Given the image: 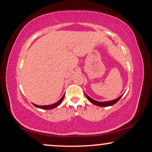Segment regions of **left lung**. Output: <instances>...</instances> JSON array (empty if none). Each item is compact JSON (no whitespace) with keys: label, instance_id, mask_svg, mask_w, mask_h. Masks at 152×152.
Wrapping results in <instances>:
<instances>
[{"label":"left lung","instance_id":"left-lung-1","mask_svg":"<svg viewBox=\"0 0 152 152\" xmlns=\"http://www.w3.org/2000/svg\"><path fill=\"white\" fill-rule=\"evenodd\" d=\"M84 94H85V95H86V98L88 99L89 101H90V102H91V103L93 104H95V105L99 106V107H109V106H112V105L115 104L116 102H118L120 100V99L121 98V97L122 96V95H120L119 97H118V98H116V99H113V100H111V101L98 102V101L94 100V99H93L92 98H91V97H89L88 95H87L85 93H84Z\"/></svg>","mask_w":152,"mask_h":152}]
</instances>
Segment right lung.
I'll return each mask as SVG.
<instances>
[{
	"mask_svg": "<svg viewBox=\"0 0 152 152\" xmlns=\"http://www.w3.org/2000/svg\"><path fill=\"white\" fill-rule=\"evenodd\" d=\"M64 96H65V94H64L63 96L61 99H59V101H57V102L55 103V104H50V105H44V106H39V105H37L35 104H33V105L35 106L37 108H39V109H46V110H49V109H55V108L57 107L58 106L60 105L62 102V101L64 100Z\"/></svg>",
	"mask_w": 152,
	"mask_h": 152,
	"instance_id": "right-lung-1",
	"label": "right lung"
}]
</instances>
